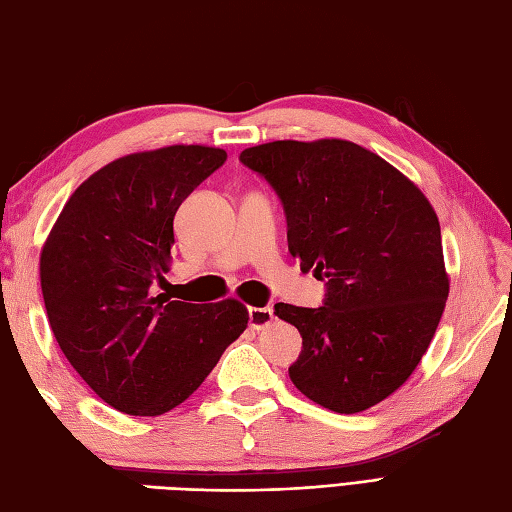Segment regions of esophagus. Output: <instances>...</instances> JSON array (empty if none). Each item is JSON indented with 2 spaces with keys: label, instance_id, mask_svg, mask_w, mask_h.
I'll return each mask as SVG.
<instances>
[{
  "label": "esophagus",
  "instance_id": "esophagus-1",
  "mask_svg": "<svg viewBox=\"0 0 512 512\" xmlns=\"http://www.w3.org/2000/svg\"><path fill=\"white\" fill-rule=\"evenodd\" d=\"M275 319L273 308H248V321L253 330H262Z\"/></svg>",
  "mask_w": 512,
  "mask_h": 512
}]
</instances>
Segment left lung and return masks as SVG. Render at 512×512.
<instances>
[{
    "mask_svg": "<svg viewBox=\"0 0 512 512\" xmlns=\"http://www.w3.org/2000/svg\"><path fill=\"white\" fill-rule=\"evenodd\" d=\"M239 160L284 202L288 250L328 279L321 308L277 303L301 334L290 380L317 405L358 413L407 383L449 297L438 215L416 182L341 138L273 140Z\"/></svg>",
    "mask_w": 512,
    "mask_h": 512,
    "instance_id": "1",
    "label": "left lung"
}]
</instances>
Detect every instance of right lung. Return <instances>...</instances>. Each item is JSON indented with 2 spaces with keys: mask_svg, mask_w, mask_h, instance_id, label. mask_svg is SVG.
I'll return each mask as SVG.
<instances>
[{
  "mask_svg": "<svg viewBox=\"0 0 512 512\" xmlns=\"http://www.w3.org/2000/svg\"><path fill=\"white\" fill-rule=\"evenodd\" d=\"M226 151L169 145L112 160L79 184L43 242L39 279L61 352L107 405L162 416L248 328L242 301H171L173 215Z\"/></svg>",
  "mask_w": 512,
  "mask_h": 512,
  "instance_id": "add662e5",
  "label": "right lung"
}]
</instances>
